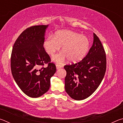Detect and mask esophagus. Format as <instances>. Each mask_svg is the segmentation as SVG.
Masks as SVG:
<instances>
[{"label": "esophagus", "instance_id": "obj_1", "mask_svg": "<svg viewBox=\"0 0 123 123\" xmlns=\"http://www.w3.org/2000/svg\"><path fill=\"white\" fill-rule=\"evenodd\" d=\"M56 69H60V68H61L62 67V66L58 65V64H56Z\"/></svg>", "mask_w": 123, "mask_h": 123}]
</instances>
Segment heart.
<instances>
[{"label": "heart", "mask_w": 123, "mask_h": 123, "mask_svg": "<svg viewBox=\"0 0 123 123\" xmlns=\"http://www.w3.org/2000/svg\"><path fill=\"white\" fill-rule=\"evenodd\" d=\"M61 48L62 52L54 57L56 63H61L67 59L70 63H76L86 56L90 47L86 36L69 30L59 31L45 39L43 48L48 55L53 56Z\"/></svg>", "instance_id": "1"}]
</instances>
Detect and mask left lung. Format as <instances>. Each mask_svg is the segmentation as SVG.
I'll use <instances>...</instances> for the list:
<instances>
[{"label": "left lung", "mask_w": 123, "mask_h": 123, "mask_svg": "<svg viewBox=\"0 0 123 123\" xmlns=\"http://www.w3.org/2000/svg\"><path fill=\"white\" fill-rule=\"evenodd\" d=\"M67 75L65 90L76 100L87 98L103 80L106 69V58L100 41L94 33L93 43L87 55L80 62L64 67Z\"/></svg>", "instance_id": "left-lung-1"}]
</instances>
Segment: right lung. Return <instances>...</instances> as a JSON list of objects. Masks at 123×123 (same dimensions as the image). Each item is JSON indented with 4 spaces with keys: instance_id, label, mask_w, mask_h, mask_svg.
<instances>
[{
    "instance_id": "obj_1",
    "label": "right lung",
    "mask_w": 123,
    "mask_h": 123,
    "mask_svg": "<svg viewBox=\"0 0 123 123\" xmlns=\"http://www.w3.org/2000/svg\"><path fill=\"white\" fill-rule=\"evenodd\" d=\"M49 25L30 27L17 39L12 48L11 68L14 80L23 92L38 98L49 90L56 66L43 48ZM48 64L47 68H42Z\"/></svg>"
}]
</instances>
